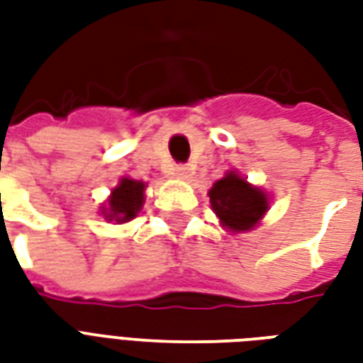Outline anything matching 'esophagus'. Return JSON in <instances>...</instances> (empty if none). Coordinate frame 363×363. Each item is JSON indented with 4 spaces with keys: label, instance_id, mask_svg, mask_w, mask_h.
Listing matches in <instances>:
<instances>
[{
    "label": "esophagus",
    "instance_id": "obj_1",
    "mask_svg": "<svg viewBox=\"0 0 363 363\" xmlns=\"http://www.w3.org/2000/svg\"><path fill=\"white\" fill-rule=\"evenodd\" d=\"M173 177L179 181H189L190 179V169L186 165H177L173 169Z\"/></svg>",
    "mask_w": 363,
    "mask_h": 363
}]
</instances>
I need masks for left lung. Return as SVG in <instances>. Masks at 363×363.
Returning a JSON list of instances; mask_svg holds the SVG:
<instances>
[{
  "label": "left lung",
  "mask_w": 363,
  "mask_h": 363,
  "mask_svg": "<svg viewBox=\"0 0 363 363\" xmlns=\"http://www.w3.org/2000/svg\"><path fill=\"white\" fill-rule=\"evenodd\" d=\"M208 196L220 225L233 235L252 231L270 210L268 192L251 184L237 171H228L213 182Z\"/></svg>",
  "instance_id": "obj_1"
}]
</instances>
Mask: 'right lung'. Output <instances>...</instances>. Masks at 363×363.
Returning <instances> with one entry per match:
<instances>
[{
    "label": "right lung",
    "mask_w": 363,
    "mask_h": 363,
    "mask_svg": "<svg viewBox=\"0 0 363 363\" xmlns=\"http://www.w3.org/2000/svg\"><path fill=\"white\" fill-rule=\"evenodd\" d=\"M145 186L147 184L143 181L122 177L118 184L111 190L106 204L101 206V216L106 221H114L118 225L138 218L145 202Z\"/></svg>",
    "instance_id": "right-lung-1"
}]
</instances>
